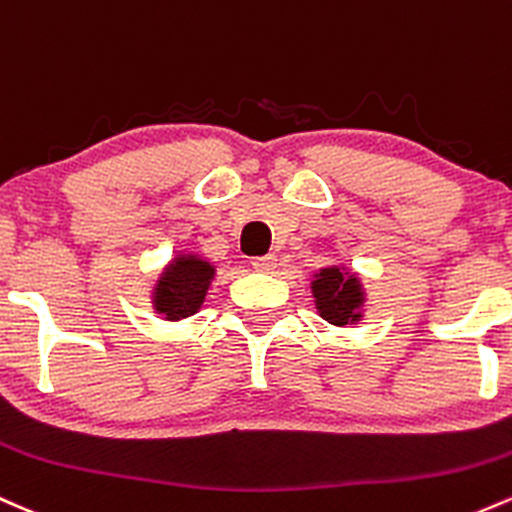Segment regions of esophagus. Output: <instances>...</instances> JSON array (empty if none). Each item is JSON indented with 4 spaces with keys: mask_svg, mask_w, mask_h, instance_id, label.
I'll return each instance as SVG.
<instances>
[{
    "mask_svg": "<svg viewBox=\"0 0 512 512\" xmlns=\"http://www.w3.org/2000/svg\"><path fill=\"white\" fill-rule=\"evenodd\" d=\"M274 267H277V257H274V255L252 257V269H257V272H265V274H269V272H272Z\"/></svg>",
    "mask_w": 512,
    "mask_h": 512,
    "instance_id": "34e87169",
    "label": "esophagus"
}]
</instances>
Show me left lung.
I'll list each match as a JSON object with an SVG mask.
<instances>
[{
	"mask_svg": "<svg viewBox=\"0 0 512 512\" xmlns=\"http://www.w3.org/2000/svg\"><path fill=\"white\" fill-rule=\"evenodd\" d=\"M311 291L320 318L328 320L330 325L342 328V325H352L362 320L367 294H364V286L357 274L350 272L347 267H323L320 272L313 274Z\"/></svg>",
	"mask_w": 512,
	"mask_h": 512,
	"instance_id": "obj_1",
	"label": "left lung"
}]
</instances>
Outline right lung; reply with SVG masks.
<instances>
[{
  "label": "right lung",
  "instance_id": "obj_1",
  "mask_svg": "<svg viewBox=\"0 0 512 512\" xmlns=\"http://www.w3.org/2000/svg\"><path fill=\"white\" fill-rule=\"evenodd\" d=\"M216 267L196 252H177L153 286V308L165 320L194 316L204 306Z\"/></svg>",
  "mask_w": 512,
  "mask_h": 512
}]
</instances>
